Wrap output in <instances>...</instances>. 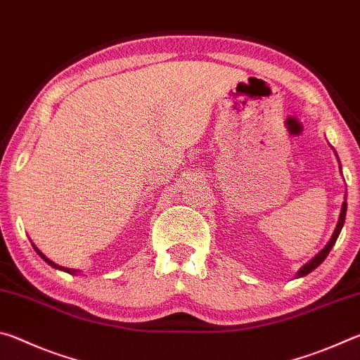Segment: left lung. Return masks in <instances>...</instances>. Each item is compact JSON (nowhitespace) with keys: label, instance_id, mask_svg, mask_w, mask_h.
<instances>
[{"label":"left lung","instance_id":"left-lung-1","mask_svg":"<svg viewBox=\"0 0 360 360\" xmlns=\"http://www.w3.org/2000/svg\"><path fill=\"white\" fill-rule=\"evenodd\" d=\"M346 206H348V203H346V200L343 202V206H341V214H340V219H338V224H337V229H335V231H333V235H332V238H330V241L327 243V246L322 249V251L316 255V257L313 259V260H309L307 265L304 266H302L300 268V271H298V278L300 276H304V275H308V273H311L314 268H318L322 262L326 260V257L328 255V252H330V249L333 248V245H335V241H337V238H338V235H340V231H341V229H343V224H345V217H346Z\"/></svg>","mask_w":360,"mask_h":360}]
</instances>
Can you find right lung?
Instances as JSON below:
<instances>
[{
  "label": "right lung",
  "mask_w": 360,
  "mask_h": 360,
  "mask_svg": "<svg viewBox=\"0 0 360 360\" xmlns=\"http://www.w3.org/2000/svg\"><path fill=\"white\" fill-rule=\"evenodd\" d=\"M34 249H36V248H34ZM36 251H38V249H36ZM38 254H39V255H41V257H42V259H44V260H46V262H47V264H49V265H52V266H56V268H60V270H65V271H70V270H68V268H62V266H58V265H56V264H53V262H51V260H49V259H46V257H44V254H41V252H39V251H38ZM72 271H75V270H72Z\"/></svg>",
  "instance_id": "obj_1"
}]
</instances>
